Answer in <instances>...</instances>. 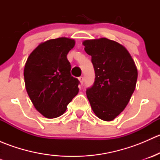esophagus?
<instances>
[{
	"instance_id": "34e87169",
	"label": "esophagus",
	"mask_w": 160,
	"mask_h": 160,
	"mask_svg": "<svg viewBox=\"0 0 160 160\" xmlns=\"http://www.w3.org/2000/svg\"><path fill=\"white\" fill-rule=\"evenodd\" d=\"M79 80H80V83H81V84H83V81H84V78H83V77H79Z\"/></svg>"
}]
</instances>
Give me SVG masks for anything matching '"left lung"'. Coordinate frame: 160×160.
I'll use <instances>...</instances> for the list:
<instances>
[{
    "label": "left lung",
    "mask_w": 160,
    "mask_h": 160,
    "mask_svg": "<svg viewBox=\"0 0 160 160\" xmlns=\"http://www.w3.org/2000/svg\"><path fill=\"white\" fill-rule=\"evenodd\" d=\"M94 83L86 90L92 110L101 120L112 121L127 106L135 90L138 71L128 50L108 38L86 40Z\"/></svg>",
    "instance_id": "1"
}]
</instances>
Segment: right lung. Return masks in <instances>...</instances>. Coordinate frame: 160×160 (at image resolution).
<instances>
[{
  "label": "right lung",
  "instance_id": "add662e5",
  "mask_svg": "<svg viewBox=\"0 0 160 160\" xmlns=\"http://www.w3.org/2000/svg\"><path fill=\"white\" fill-rule=\"evenodd\" d=\"M73 39L58 38L38 45L24 70L25 88L36 110L48 118L62 115L78 93L80 81L70 74L67 54Z\"/></svg>",
  "mask_w": 160,
  "mask_h": 160
}]
</instances>
